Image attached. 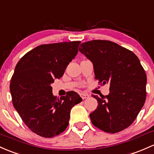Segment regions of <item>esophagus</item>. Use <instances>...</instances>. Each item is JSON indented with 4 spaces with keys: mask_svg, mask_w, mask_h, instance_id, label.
Listing matches in <instances>:
<instances>
[{
    "mask_svg": "<svg viewBox=\"0 0 154 154\" xmlns=\"http://www.w3.org/2000/svg\"><path fill=\"white\" fill-rule=\"evenodd\" d=\"M89 96L88 94H81V97H82V99H88V98H89Z\"/></svg>",
    "mask_w": 154,
    "mask_h": 154,
    "instance_id": "obj_1",
    "label": "esophagus"
}]
</instances>
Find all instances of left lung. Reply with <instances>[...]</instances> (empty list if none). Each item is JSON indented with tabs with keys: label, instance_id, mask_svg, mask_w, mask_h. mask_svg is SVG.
Masks as SVG:
<instances>
[{
	"label": "left lung",
	"instance_id": "left-lung-1",
	"mask_svg": "<svg viewBox=\"0 0 154 154\" xmlns=\"http://www.w3.org/2000/svg\"><path fill=\"white\" fill-rule=\"evenodd\" d=\"M79 50L94 64L99 84L109 83L107 96L93 95L98 107L91 112V123L107 133H117L132 124L146 99L147 77L133 52L107 40L81 44Z\"/></svg>",
	"mask_w": 154,
	"mask_h": 154
}]
</instances>
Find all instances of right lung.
<instances>
[{
  "mask_svg": "<svg viewBox=\"0 0 154 154\" xmlns=\"http://www.w3.org/2000/svg\"><path fill=\"white\" fill-rule=\"evenodd\" d=\"M81 42L42 45L19 60L10 82L13 105L33 132L53 137L66 129L71 109L82 102L74 91L60 99L52 93L54 79L60 78L78 52Z\"/></svg>",
  "mask_w": 154,
  "mask_h": 154,
  "instance_id": "obj_1",
  "label": "right lung"
}]
</instances>
